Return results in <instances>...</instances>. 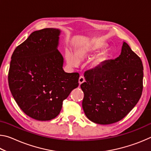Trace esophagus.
<instances>
[{"instance_id": "34e87169", "label": "esophagus", "mask_w": 151, "mask_h": 151, "mask_svg": "<svg viewBox=\"0 0 151 151\" xmlns=\"http://www.w3.org/2000/svg\"><path fill=\"white\" fill-rule=\"evenodd\" d=\"M84 82H85V78L84 76H81L80 77L78 78V83H79V85H81L82 83H83Z\"/></svg>"}]
</instances>
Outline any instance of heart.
I'll use <instances>...</instances> for the list:
<instances>
[{"mask_svg":"<svg viewBox=\"0 0 151 151\" xmlns=\"http://www.w3.org/2000/svg\"><path fill=\"white\" fill-rule=\"evenodd\" d=\"M105 47V45L101 42H95L93 44L86 45L85 46H81V47L76 48L75 51V55L71 52H68L66 53V60L68 63L70 65L75 66L78 64L80 60H83L85 58L88 57L89 55L91 53L97 52V51L102 49ZM100 62L98 60L94 63V65H97Z\"/></svg>","mask_w":151,"mask_h":151,"instance_id":"heart-1","label":"heart"}]
</instances>
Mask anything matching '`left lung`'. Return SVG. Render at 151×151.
<instances>
[{"mask_svg":"<svg viewBox=\"0 0 151 151\" xmlns=\"http://www.w3.org/2000/svg\"><path fill=\"white\" fill-rule=\"evenodd\" d=\"M83 109L92 122L109 124L126 116L141 96L143 66L140 57L123 42L121 53L85 73Z\"/></svg>","mask_w":151,"mask_h":151,"instance_id":"8db88e82","label":"left lung"}]
</instances>
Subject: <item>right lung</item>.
<instances>
[{"label": "right lung", "instance_id": "obj_1", "mask_svg": "<svg viewBox=\"0 0 151 151\" xmlns=\"http://www.w3.org/2000/svg\"><path fill=\"white\" fill-rule=\"evenodd\" d=\"M60 32L52 28L33 32L11 57L10 91L20 109L38 121L57 116L63 101L78 86L79 74L63 68V57L57 49Z\"/></svg>", "mask_w": 151, "mask_h": 151}]
</instances>
